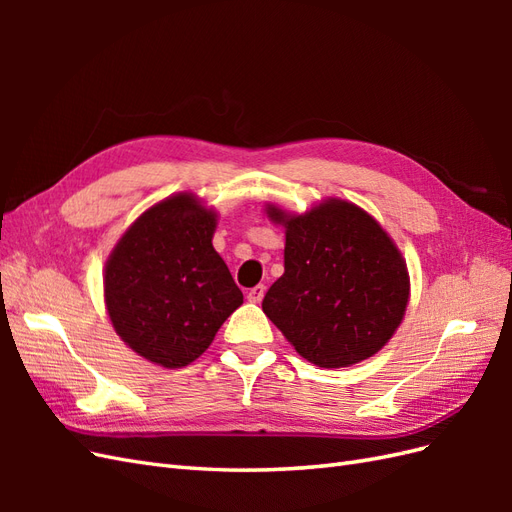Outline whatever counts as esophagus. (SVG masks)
<instances>
[{
  "label": "esophagus",
  "instance_id": "1",
  "mask_svg": "<svg viewBox=\"0 0 512 512\" xmlns=\"http://www.w3.org/2000/svg\"><path fill=\"white\" fill-rule=\"evenodd\" d=\"M265 286L262 284H258V286H254V288H250V292H247V299H250L252 303H260L262 301V297H265Z\"/></svg>",
  "mask_w": 512,
  "mask_h": 512
}]
</instances>
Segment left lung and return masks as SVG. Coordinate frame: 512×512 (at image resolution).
Listing matches in <instances>:
<instances>
[{
    "instance_id": "obj_1",
    "label": "left lung",
    "mask_w": 512,
    "mask_h": 512,
    "mask_svg": "<svg viewBox=\"0 0 512 512\" xmlns=\"http://www.w3.org/2000/svg\"><path fill=\"white\" fill-rule=\"evenodd\" d=\"M286 226L284 275L262 312L309 363L337 369L376 354L404 318L406 262L380 224L352 203L329 200L305 215L269 207Z\"/></svg>"
}]
</instances>
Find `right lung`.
I'll return each instance as SVG.
<instances>
[{
	"mask_svg": "<svg viewBox=\"0 0 512 512\" xmlns=\"http://www.w3.org/2000/svg\"><path fill=\"white\" fill-rule=\"evenodd\" d=\"M213 230L215 213L179 194L145 211L106 262L104 297L115 331L162 367L198 359L243 303L213 250Z\"/></svg>",
	"mask_w": 512,
	"mask_h": 512,
	"instance_id": "1",
	"label": "right lung"
}]
</instances>
